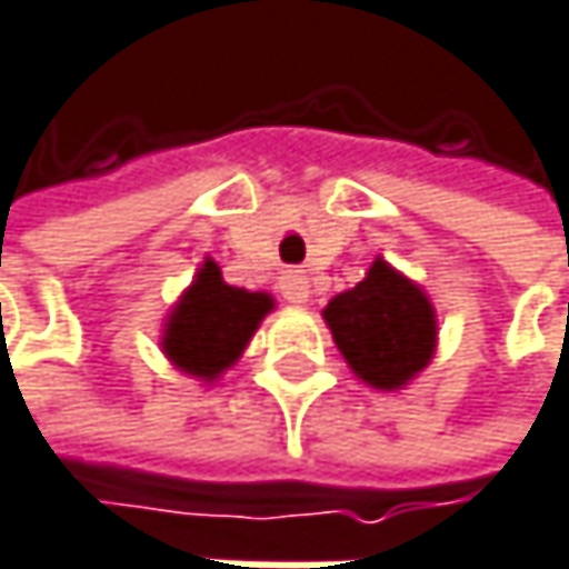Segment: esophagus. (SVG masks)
Wrapping results in <instances>:
<instances>
[{"label": "esophagus", "instance_id": "1", "mask_svg": "<svg viewBox=\"0 0 569 569\" xmlns=\"http://www.w3.org/2000/svg\"><path fill=\"white\" fill-rule=\"evenodd\" d=\"M280 292L289 302L306 306L309 302V277L302 270H286L283 277H280Z\"/></svg>", "mask_w": 569, "mask_h": 569}]
</instances>
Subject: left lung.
Instances as JSON below:
<instances>
[{
    "instance_id": "obj_1",
    "label": "left lung",
    "mask_w": 569,
    "mask_h": 569,
    "mask_svg": "<svg viewBox=\"0 0 569 569\" xmlns=\"http://www.w3.org/2000/svg\"><path fill=\"white\" fill-rule=\"evenodd\" d=\"M322 319L351 375L375 390H403L437 355L433 299L385 257H375L361 283L332 296Z\"/></svg>"
}]
</instances>
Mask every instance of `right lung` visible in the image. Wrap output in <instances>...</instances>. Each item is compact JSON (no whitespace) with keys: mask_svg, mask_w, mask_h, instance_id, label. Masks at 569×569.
<instances>
[{"mask_svg":"<svg viewBox=\"0 0 569 569\" xmlns=\"http://www.w3.org/2000/svg\"><path fill=\"white\" fill-rule=\"evenodd\" d=\"M277 309L270 292H250L224 283L221 267L204 257L191 286L169 309L162 326V355L181 375L214 385L240 361L260 322Z\"/></svg>","mask_w":569,"mask_h":569,"instance_id":"1","label":"right lung"}]
</instances>
